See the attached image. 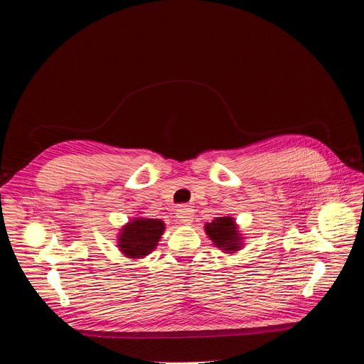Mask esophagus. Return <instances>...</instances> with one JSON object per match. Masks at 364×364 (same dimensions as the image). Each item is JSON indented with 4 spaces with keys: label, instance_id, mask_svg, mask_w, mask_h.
I'll use <instances>...</instances> for the list:
<instances>
[{
    "label": "esophagus",
    "instance_id": "esophagus-1",
    "mask_svg": "<svg viewBox=\"0 0 364 364\" xmlns=\"http://www.w3.org/2000/svg\"><path fill=\"white\" fill-rule=\"evenodd\" d=\"M176 214H178V218H179L181 223L190 225V223L193 222L194 214H193V209L188 208V206H181V208L178 209V213H176Z\"/></svg>",
    "mask_w": 364,
    "mask_h": 364
}]
</instances>
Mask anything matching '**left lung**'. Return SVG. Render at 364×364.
<instances>
[{"label":"left lung","instance_id":"1","mask_svg":"<svg viewBox=\"0 0 364 364\" xmlns=\"http://www.w3.org/2000/svg\"><path fill=\"white\" fill-rule=\"evenodd\" d=\"M205 232L213 240V243L226 253H235L243 243L232 217H217L211 223L205 225Z\"/></svg>","mask_w":364,"mask_h":364}]
</instances>
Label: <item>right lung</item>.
<instances>
[{
    "label": "right lung",
    "mask_w": 364,
    "mask_h": 364,
    "mask_svg": "<svg viewBox=\"0 0 364 364\" xmlns=\"http://www.w3.org/2000/svg\"><path fill=\"white\" fill-rule=\"evenodd\" d=\"M164 230L165 225L162 220L135 217L121 228L117 246L129 258H144L156 249Z\"/></svg>",
    "instance_id": "right-lung-1"
}]
</instances>
